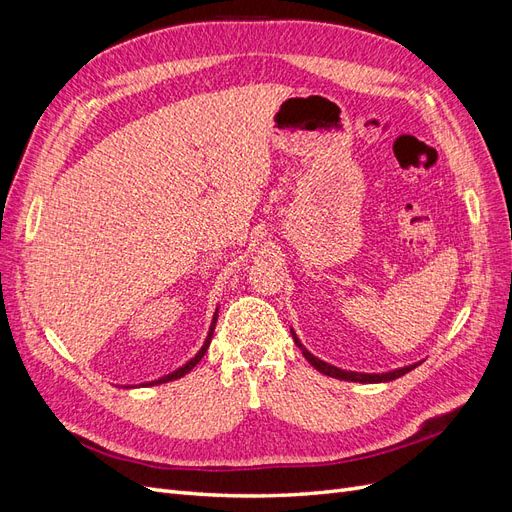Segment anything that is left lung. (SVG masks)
I'll use <instances>...</instances> for the list:
<instances>
[{"mask_svg": "<svg viewBox=\"0 0 512 512\" xmlns=\"http://www.w3.org/2000/svg\"><path fill=\"white\" fill-rule=\"evenodd\" d=\"M290 333H292V339H294V344L299 346V350L303 352V356L307 359V363L312 365V367H316L320 374H324V376H331V378H337V380H346V382H361V384H376V382H391V380H395V378H401L404 374H408V371H412L414 367H418L421 365V361L418 363H412V365H408V367H399V369H393V371H382V374H361V371H346V369H339V367H335V365H329V363H324V361H320L318 356H314L312 352H309L303 344H301V339L297 337V333H294L292 329H290Z\"/></svg>", "mask_w": 512, "mask_h": 512, "instance_id": "1", "label": "left lung"}]
</instances>
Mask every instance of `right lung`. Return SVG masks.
I'll return each mask as SVG.
<instances>
[{"label":"right lung","mask_w":512,"mask_h":512,"mask_svg":"<svg viewBox=\"0 0 512 512\" xmlns=\"http://www.w3.org/2000/svg\"><path fill=\"white\" fill-rule=\"evenodd\" d=\"M215 322H218V309H215V314H213V320H211V327H209V333H207V339H205V344H203V348H200L192 359L185 363V365H181L179 369H175V371H170L168 376H162V378H158V380H151V382H145L143 386H156V384H164V382H170V380H177V378H181V376H185L188 374V371H192L196 365H198V361L203 359L205 356V352H207V348H209V344H211V337H213V331H215Z\"/></svg>","instance_id":"1"}]
</instances>
